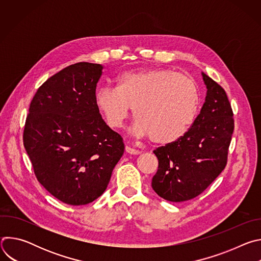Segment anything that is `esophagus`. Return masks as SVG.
<instances>
[{"label":"esophagus","mask_w":261,"mask_h":261,"mask_svg":"<svg viewBox=\"0 0 261 261\" xmlns=\"http://www.w3.org/2000/svg\"><path fill=\"white\" fill-rule=\"evenodd\" d=\"M125 150H126V152H127L128 154H130V155H139V154H140V151L135 150V148H132V147L128 146V145L125 147Z\"/></svg>","instance_id":"obj_1"}]
</instances>
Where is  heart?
<instances>
[{"mask_svg": "<svg viewBox=\"0 0 261 261\" xmlns=\"http://www.w3.org/2000/svg\"><path fill=\"white\" fill-rule=\"evenodd\" d=\"M97 108L110 128H121L131 107L135 133L158 144L172 143L193 125L199 109L197 85L189 76L167 69L127 71L116 88L104 86L95 95Z\"/></svg>", "mask_w": 261, "mask_h": 261, "instance_id": "1", "label": "heart"}]
</instances>
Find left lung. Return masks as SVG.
<instances>
[{"label":"left lung","instance_id":"left-lung-1","mask_svg":"<svg viewBox=\"0 0 261 261\" xmlns=\"http://www.w3.org/2000/svg\"><path fill=\"white\" fill-rule=\"evenodd\" d=\"M201 75L207 91L200 114L181 138L154 151L159 165L152 187L172 202L201 194L227 163L234 129L231 105L224 89L203 72Z\"/></svg>","mask_w":261,"mask_h":261}]
</instances>
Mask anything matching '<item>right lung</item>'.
<instances>
[{"instance_id":"add662e5","label":"right lung","mask_w":261,"mask_h":261,"mask_svg":"<svg viewBox=\"0 0 261 261\" xmlns=\"http://www.w3.org/2000/svg\"><path fill=\"white\" fill-rule=\"evenodd\" d=\"M102 70L81 62L56 73L37 90L25 120L23 145L37 179L70 205L101 196L124 154L122 136L95 103Z\"/></svg>"}]
</instances>
